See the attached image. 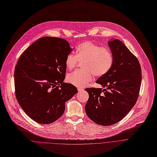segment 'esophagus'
Listing matches in <instances>:
<instances>
[{"instance_id":"esophagus-1","label":"esophagus","mask_w":157,"mask_h":157,"mask_svg":"<svg viewBox=\"0 0 157 157\" xmlns=\"http://www.w3.org/2000/svg\"><path fill=\"white\" fill-rule=\"evenodd\" d=\"M77 90H78V91H82V90H83V88H77Z\"/></svg>"}]
</instances>
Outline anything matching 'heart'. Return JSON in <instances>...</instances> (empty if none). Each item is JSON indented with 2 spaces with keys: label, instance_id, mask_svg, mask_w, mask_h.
<instances>
[{
  "label": "heart",
  "instance_id": "heart-1",
  "mask_svg": "<svg viewBox=\"0 0 157 157\" xmlns=\"http://www.w3.org/2000/svg\"><path fill=\"white\" fill-rule=\"evenodd\" d=\"M113 55L107 47H101L91 41H84L75 48V54H69L66 59V66L69 71L74 69L78 61L82 63V71H77L67 77V81L77 87L87 86L94 75H105L113 64Z\"/></svg>",
  "mask_w": 157,
  "mask_h": 157
}]
</instances>
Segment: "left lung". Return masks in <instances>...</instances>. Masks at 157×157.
<instances>
[{
  "mask_svg": "<svg viewBox=\"0 0 157 157\" xmlns=\"http://www.w3.org/2000/svg\"><path fill=\"white\" fill-rule=\"evenodd\" d=\"M113 55L111 70L96 83L101 88H88L89 98L85 106L88 117L97 124L108 126L126 116L139 95L142 70L137 58L119 40L108 42Z\"/></svg>",
  "mask_w": 157,
  "mask_h": 157,
  "instance_id": "obj_1",
  "label": "left lung"
}]
</instances>
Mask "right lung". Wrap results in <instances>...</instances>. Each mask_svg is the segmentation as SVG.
Segmentation results:
<instances>
[{
    "label": "right lung",
    "instance_id": "add662e5",
    "mask_svg": "<svg viewBox=\"0 0 157 157\" xmlns=\"http://www.w3.org/2000/svg\"><path fill=\"white\" fill-rule=\"evenodd\" d=\"M72 49L64 39L45 36L31 44L15 68V96L25 113L42 124H51L63 114L65 103L78 92L63 82L66 59Z\"/></svg>",
    "mask_w": 157,
    "mask_h": 157
}]
</instances>
